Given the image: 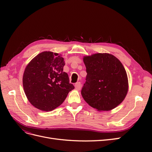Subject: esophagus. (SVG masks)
Masks as SVG:
<instances>
[{
    "label": "esophagus",
    "instance_id": "1",
    "mask_svg": "<svg viewBox=\"0 0 152 152\" xmlns=\"http://www.w3.org/2000/svg\"><path fill=\"white\" fill-rule=\"evenodd\" d=\"M75 89H77V90H78V91H79V90H80V89H81V84H80V82H77V83L75 84Z\"/></svg>",
    "mask_w": 152,
    "mask_h": 152
}]
</instances>
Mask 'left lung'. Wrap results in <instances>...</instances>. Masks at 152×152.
Masks as SVG:
<instances>
[{
    "mask_svg": "<svg viewBox=\"0 0 152 152\" xmlns=\"http://www.w3.org/2000/svg\"><path fill=\"white\" fill-rule=\"evenodd\" d=\"M86 82L81 91L86 102L97 111H110L125 99L129 90L126 71L118 58L109 53L84 56Z\"/></svg>",
    "mask_w": 152,
    "mask_h": 152,
    "instance_id": "1",
    "label": "left lung"
}]
</instances>
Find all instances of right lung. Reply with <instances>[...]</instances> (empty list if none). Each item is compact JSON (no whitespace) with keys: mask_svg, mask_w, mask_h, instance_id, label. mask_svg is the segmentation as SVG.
Masks as SVG:
<instances>
[{"mask_svg":"<svg viewBox=\"0 0 152 152\" xmlns=\"http://www.w3.org/2000/svg\"><path fill=\"white\" fill-rule=\"evenodd\" d=\"M61 55L44 51L26 65L23 75V86L29 102L45 112L52 111L61 105L68 93L75 88L63 72Z\"/></svg>","mask_w":152,"mask_h":152,"instance_id":"right-lung-1","label":"right lung"}]
</instances>
